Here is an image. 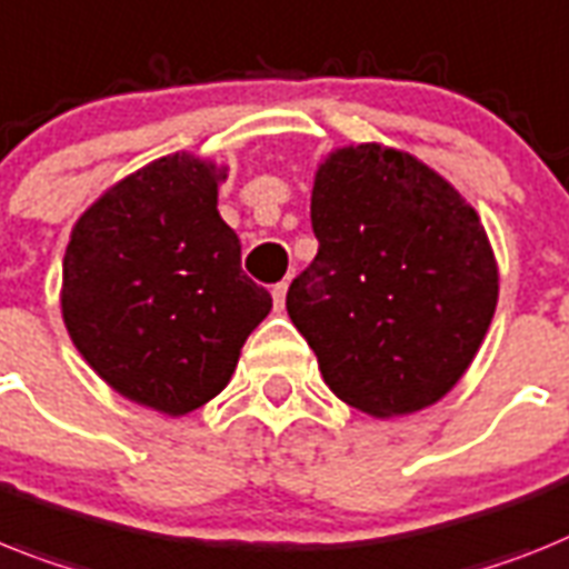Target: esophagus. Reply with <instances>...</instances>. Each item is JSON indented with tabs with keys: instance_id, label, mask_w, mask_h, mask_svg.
Listing matches in <instances>:
<instances>
[{
	"instance_id": "1",
	"label": "esophagus",
	"mask_w": 569,
	"mask_h": 569,
	"mask_svg": "<svg viewBox=\"0 0 569 569\" xmlns=\"http://www.w3.org/2000/svg\"><path fill=\"white\" fill-rule=\"evenodd\" d=\"M286 292H289V280H280V283L271 286V298H274V309L286 307Z\"/></svg>"
}]
</instances>
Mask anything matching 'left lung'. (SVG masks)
Returning a JSON list of instances; mask_svg holds the SVG:
<instances>
[{"instance_id": "left-lung-1", "label": "left lung", "mask_w": 569, "mask_h": 569, "mask_svg": "<svg viewBox=\"0 0 569 569\" xmlns=\"http://www.w3.org/2000/svg\"><path fill=\"white\" fill-rule=\"evenodd\" d=\"M318 254L286 309L329 390L370 417L439 402L469 370L498 307L480 217L410 152L358 144L315 173Z\"/></svg>"}]
</instances>
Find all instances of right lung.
I'll return each mask as SVG.
<instances>
[{
  "instance_id": "right-lung-1",
  "label": "right lung",
  "mask_w": 569,
  "mask_h": 569,
  "mask_svg": "<svg viewBox=\"0 0 569 569\" xmlns=\"http://www.w3.org/2000/svg\"><path fill=\"white\" fill-rule=\"evenodd\" d=\"M211 161L176 152L100 196L71 228L63 321L80 356L130 402L184 417L231 381L271 295L246 277L217 211Z\"/></svg>"
}]
</instances>
